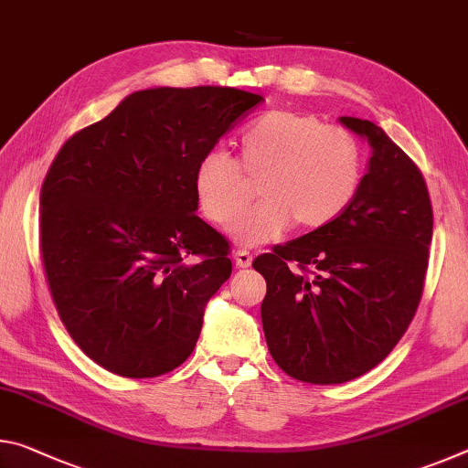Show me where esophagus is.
Returning <instances> with one entry per match:
<instances>
[{
	"label": "esophagus",
	"mask_w": 468,
	"mask_h": 468,
	"mask_svg": "<svg viewBox=\"0 0 468 468\" xmlns=\"http://www.w3.org/2000/svg\"><path fill=\"white\" fill-rule=\"evenodd\" d=\"M251 251L250 250H237L235 251V264L239 266V268H248V266H251Z\"/></svg>",
	"instance_id": "esophagus-1"
}]
</instances>
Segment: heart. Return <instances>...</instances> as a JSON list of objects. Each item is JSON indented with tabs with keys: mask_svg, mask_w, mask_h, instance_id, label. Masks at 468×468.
Returning a JSON list of instances; mask_svg holds the SVG:
<instances>
[{
	"mask_svg": "<svg viewBox=\"0 0 468 468\" xmlns=\"http://www.w3.org/2000/svg\"><path fill=\"white\" fill-rule=\"evenodd\" d=\"M235 144L237 161L212 150L197 163L194 189L202 215L223 227L248 202L245 179H260L262 200L231 227L241 243L271 241L292 223L299 231L326 227L359 189L357 138L307 111H268L245 125Z\"/></svg>",
	"mask_w": 468,
	"mask_h": 468,
	"instance_id": "1",
	"label": "heart"
}]
</instances>
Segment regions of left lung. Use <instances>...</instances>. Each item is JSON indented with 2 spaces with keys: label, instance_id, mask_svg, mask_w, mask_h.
<instances>
[{
  "label": "left lung",
  "instance_id": "1",
  "mask_svg": "<svg viewBox=\"0 0 468 468\" xmlns=\"http://www.w3.org/2000/svg\"><path fill=\"white\" fill-rule=\"evenodd\" d=\"M340 122L374 148L351 206L253 260L268 351L307 384L348 382L390 355L421 301L433 235L430 192L405 150L367 120Z\"/></svg>",
  "mask_w": 468,
  "mask_h": 468
}]
</instances>
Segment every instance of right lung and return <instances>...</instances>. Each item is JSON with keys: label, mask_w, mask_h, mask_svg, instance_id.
I'll return each instance as SVG.
<instances>
[{"label": "right lung", "mask_w": 468, "mask_h": 468, "mask_svg": "<svg viewBox=\"0 0 468 468\" xmlns=\"http://www.w3.org/2000/svg\"><path fill=\"white\" fill-rule=\"evenodd\" d=\"M264 99L231 86L150 89L76 132L41 187V258L74 343L122 378L179 367L231 245L196 215V167Z\"/></svg>", "instance_id": "right-lung-1"}]
</instances>
